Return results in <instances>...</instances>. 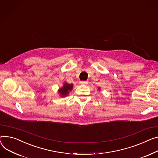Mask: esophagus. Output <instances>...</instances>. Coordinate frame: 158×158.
I'll use <instances>...</instances> for the list:
<instances>
[{
  "label": "esophagus",
  "mask_w": 158,
  "mask_h": 158,
  "mask_svg": "<svg viewBox=\"0 0 158 158\" xmlns=\"http://www.w3.org/2000/svg\"><path fill=\"white\" fill-rule=\"evenodd\" d=\"M80 82L82 85H86V84H88V81H81Z\"/></svg>",
  "instance_id": "1"
}]
</instances>
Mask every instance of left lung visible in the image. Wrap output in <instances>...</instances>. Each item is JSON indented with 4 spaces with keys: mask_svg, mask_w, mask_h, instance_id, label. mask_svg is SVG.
<instances>
[{
    "mask_svg": "<svg viewBox=\"0 0 158 158\" xmlns=\"http://www.w3.org/2000/svg\"><path fill=\"white\" fill-rule=\"evenodd\" d=\"M98 89H99V90H100V88H98Z\"/></svg>",
    "mask_w": 158,
    "mask_h": 158,
    "instance_id": "obj_1",
    "label": "left lung"
}]
</instances>
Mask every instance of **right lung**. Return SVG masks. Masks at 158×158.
Returning <instances> with one entry per match:
<instances>
[{"instance_id":"obj_1","label":"right lung","mask_w":158,"mask_h":158,"mask_svg":"<svg viewBox=\"0 0 158 158\" xmlns=\"http://www.w3.org/2000/svg\"><path fill=\"white\" fill-rule=\"evenodd\" d=\"M73 88V85L72 84H68L67 82H65L63 86L59 90L58 93H60V96L61 97H65L68 95L69 91H72Z\"/></svg>"}]
</instances>
